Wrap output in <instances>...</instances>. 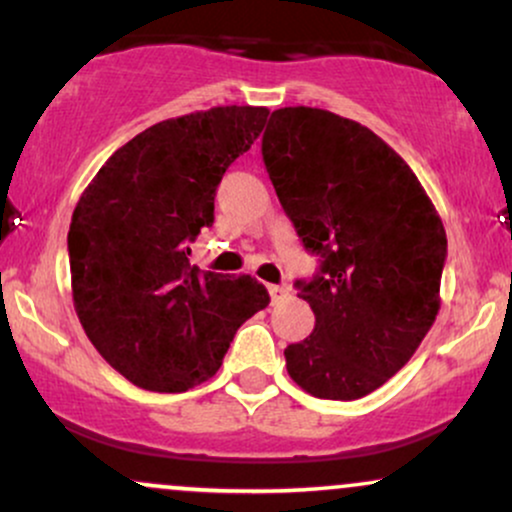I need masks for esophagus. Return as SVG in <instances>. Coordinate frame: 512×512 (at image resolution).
<instances>
[{
	"mask_svg": "<svg viewBox=\"0 0 512 512\" xmlns=\"http://www.w3.org/2000/svg\"><path fill=\"white\" fill-rule=\"evenodd\" d=\"M267 291H269V298H272V303H281L284 298H289V289H286V286L267 284Z\"/></svg>",
	"mask_w": 512,
	"mask_h": 512,
	"instance_id": "esophagus-1",
	"label": "esophagus"
}]
</instances>
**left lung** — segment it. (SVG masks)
Returning <instances> with one entry per match:
<instances>
[{"label":"left lung","mask_w":512,"mask_h":512,"mask_svg":"<svg viewBox=\"0 0 512 512\" xmlns=\"http://www.w3.org/2000/svg\"><path fill=\"white\" fill-rule=\"evenodd\" d=\"M262 156L305 250L322 257L315 279L298 281L315 330L286 346V370L313 397H366L436 322L443 221L402 156L330 110H274Z\"/></svg>","instance_id":"obj_1"}]
</instances>
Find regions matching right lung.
I'll return each mask as SVG.
<instances>
[{
	"label": "right lung",
	"instance_id": "1",
	"mask_svg": "<svg viewBox=\"0 0 512 512\" xmlns=\"http://www.w3.org/2000/svg\"><path fill=\"white\" fill-rule=\"evenodd\" d=\"M267 108L219 105L144 129L81 192L69 226L74 310L98 354L129 383L185 392L216 373L233 334L269 293L190 264L214 223L226 168L260 137Z\"/></svg>",
	"mask_w": 512,
	"mask_h": 512
}]
</instances>
